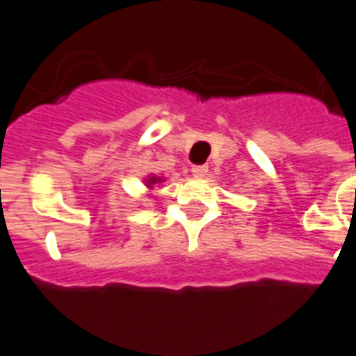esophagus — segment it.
<instances>
[{"label":"esophagus","instance_id":"esophagus-1","mask_svg":"<svg viewBox=\"0 0 356 356\" xmlns=\"http://www.w3.org/2000/svg\"><path fill=\"white\" fill-rule=\"evenodd\" d=\"M191 174L195 175V177H204V175H208V166L206 165L191 166Z\"/></svg>","mask_w":356,"mask_h":356}]
</instances>
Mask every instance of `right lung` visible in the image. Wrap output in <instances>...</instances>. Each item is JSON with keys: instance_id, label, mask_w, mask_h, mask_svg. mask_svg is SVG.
Here are the masks:
<instances>
[{"instance_id": "1", "label": "right lung", "mask_w": 356, "mask_h": 356, "mask_svg": "<svg viewBox=\"0 0 356 356\" xmlns=\"http://www.w3.org/2000/svg\"><path fill=\"white\" fill-rule=\"evenodd\" d=\"M154 182H157V179H150V181H148V184H154Z\"/></svg>"}]
</instances>
